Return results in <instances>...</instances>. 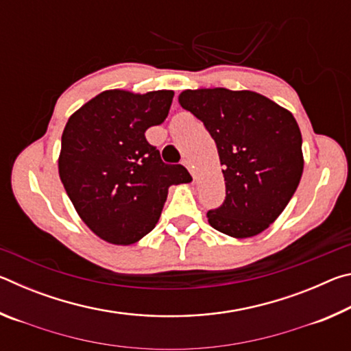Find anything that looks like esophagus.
<instances>
[{"instance_id": "obj_1", "label": "esophagus", "mask_w": 351, "mask_h": 351, "mask_svg": "<svg viewBox=\"0 0 351 351\" xmlns=\"http://www.w3.org/2000/svg\"><path fill=\"white\" fill-rule=\"evenodd\" d=\"M182 165H184V167H186L189 171H190V175H192L193 178H195V171H193V165H192V162H190L189 161V159L187 158H184L182 159Z\"/></svg>"}]
</instances>
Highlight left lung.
Segmentation results:
<instances>
[{
    "label": "left lung",
    "instance_id": "1",
    "mask_svg": "<svg viewBox=\"0 0 351 351\" xmlns=\"http://www.w3.org/2000/svg\"><path fill=\"white\" fill-rule=\"evenodd\" d=\"M178 102L204 123L223 165L226 199L207 212L209 224L234 239L263 232L293 198L304 173L294 116L247 90H186Z\"/></svg>",
    "mask_w": 351,
    "mask_h": 351
}]
</instances>
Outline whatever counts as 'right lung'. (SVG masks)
<instances>
[{
  "instance_id": "add662e5",
  "label": "right lung",
  "mask_w": 351,
  "mask_h": 351,
  "mask_svg": "<svg viewBox=\"0 0 351 351\" xmlns=\"http://www.w3.org/2000/svg\"><path fill=\"white\" fill-rule=\"evenodd\" d=\"M175 93L106 90L68 119L58 175L82 221L111 245L128 246L152 232L169 187L190 182L182 165L164 164L145 139L161 125Z\"/></svg>"
}]
</instances>
